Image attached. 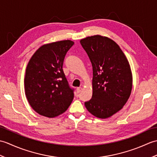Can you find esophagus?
Listing matches in <instances>:
<instances>
[{"instance_id": "esophagus-1", "label": "esophagus", "mask_w": 157, "mask_h": 157, "mask_svg": "<svg viewBox=\"0 0 157 157\" xmlns=\"http://www.w3.org/2000/svg\"><path fill=\"white\" fill-rule=\"evenodd\" d=\"M82 88L81 87L77 88V89H76V92H77V93H78V94H79V92H81V91H82Z\"/></svg>"}]
</instances>
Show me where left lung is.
Segmentation results:
<instances>
[{"instance_id": "left-lung-1", "label": "left lung", "mask_w": 157, "mask_h": 157, "mask_svg": "<svg viewBox=\"0 0 157 157\" xmlns=\"http://www.w3.org/2000/svg\"><path fill=\"white\" fill-rule=\"evenodd\" d=\"M80 44L93 70L92 96L85 106L96 117L108 118L123 108L131 94L129 62L119 45L105 36H89L81 40Z\"/></svg>"}]
</instances>
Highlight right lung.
Segmentation results:
<instances>
[{
    "label": "right lung",
    "mask_w": 157,
    "mask_h": 157,
    "mask_svg": "<svg viewBox=\"0 0 157 157\" xmlns=\"http://www.w3.org/2000/svg\"><path fill=\"white\" fill-rule=\"evenodd\" d=\"M73 44L69 40L44 44L29 60L25 70V93L32 108L40 115L55 117L71 105L74 89L69 85L63 65Z\"/></svg>",
    "instance_id": "add662e5"
}]
</instances>
